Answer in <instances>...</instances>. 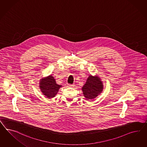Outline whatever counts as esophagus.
<instances>
[{"instance_id": "esophagus-1", "label": "esophagus", "mask_w": 147, "mask_h": 147, "mask_svg": "<svg viewBox=\"0 0 147 147\" xmlns=\"http://www.w3.org/2000/svg\"><path fill=\"white\" fill-rule=\"evenodd\" d=\"M68 87H74V86H75L74 84H67Z\"/></svg>"}]
</instances>
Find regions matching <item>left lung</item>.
Instances as JSON below:
<instances>
[{
	"label": "left lung",
	"instance_id": "left-lung-1",
	"mask_svg": "<svg viewBox=\"0 0 147 147\" xmlns=\"http://www.w3.org/2000/svg\"><path fill=\"white\" fill-rule=\"evenodd\" d=\"M103 89L102 81L97 76H89L82 88L84 96L87 100L95 98L103 91Z\"/></svg>",
	"mask_w": 147,
	"mask_h": 147
}]
</instances>
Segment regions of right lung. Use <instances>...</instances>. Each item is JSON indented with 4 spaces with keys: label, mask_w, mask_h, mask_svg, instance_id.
Instances as JSON below:
<instances>
[{
    "label": "right lung",
    "mask_w": 147,
    "mask_h": 147,
    "mask_svg": "<svg viewBox=\"0 0 147 147\" xmlns=\"http://www.w3.org/2000/svg\"><path fill=\"white\" fill-rule=\"evenodd\" d=\"M62 86L56 84L54 77L51 75L40 80V89L44 95L47 98H51L55 97L60 88Z\"/></svg>",
    "instance_id": "1"
}]
</instances>
